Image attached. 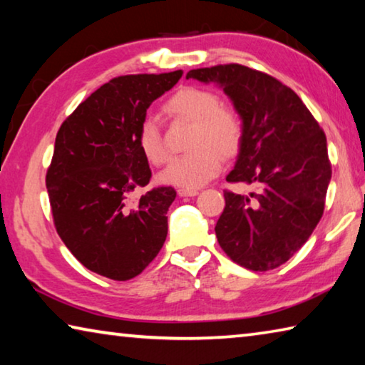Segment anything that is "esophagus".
Here are the masks:
<instances>
[{"label": "esophagus", "instance_id": "obj_1", "mask_svg": "<svg viewBox=\"0 0 365 365\" xmlns=\"http://www.w3.org/2000/svg\"><path fill=\"white\" fill-rule=\"evenodd\" d=\"M177 193L180 196H196L197 195V190L193 188H178Z\"/></svg>", "mask_w": 365, "mask_h": 365}]
</instances>
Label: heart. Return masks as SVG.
I'll list each match as a JSON object with an SVG mask.
<instances>
[{"mask_svg":"<svg viewBox=\"0 0 365 365\" xmlns=\"http://www.w3.org/2000/svg\"><path fill=\"white\" fill-rule=\"evenodd\" d=\"M170 115L193 122L190 132V153L174 159L160 174V180L177 187L196 188L211 180L222 168V158H232L240 151L245 137L242 114L232 106L220 104L211 90L183 86L165 103ZM138 148L148 163L163 165L170 159L158 122L148 117L138 130Z\"/></svg>","mask_w":365,"mask_h":365,"instance_id":"b5f03b06","label":"heart"}]
</instances>
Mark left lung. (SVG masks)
I'll return each instance as SVG.
<instances>
[{
    "label": "left lung",
    "mask_w": 365,
    "mask_h": 365,
    "mask_svg": "<svg viewBox=\"0 0 365 365\" xmlns=\"http://www.w3.org/2000/svg\"><path fill=\"white\" fill-rule=\"evenodd\" d=\"M187 78L224 86L245 122L227 182L256 191H224L225 207L215 225L220 248L245 269L279 267L322 219L331 178L325 133L301 98L265 72L232 63L193 69Z\"/></svg>",
    "instance_id": "8db88e82"
}]
</instances>
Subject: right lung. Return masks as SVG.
Segmentation results:
<instances>
[{
    "instance_id": "right-lung-1",
    "label": "right lung",
    "mask_w": 365,
    "mask_h": 365,
    "mask_svg": "<svg viewBox=\"0 0 365 365\" xmlns=\"http://www.w3.org/2000/svg\"><path fill=\"white\" fill-rule=\"evenodd\" d=\"M182 71L133 73L109 80L59 127L46 188L56 232L86 269L125 282L146 269L168 237V211L177 191L151 180L138 148L150 104Z\"/></svg>"
}]
</instances>
